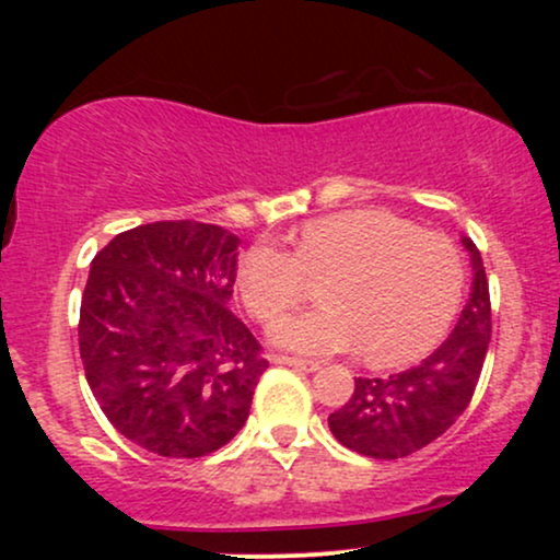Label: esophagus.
Here are the masks:
<instances>
[{"label": "esophagus", "instance_id": "obj_1", "mask_svg": "<svg viewBox=\"0 0 560 560\" xmlns=\"http://www.w3.org/2000/svg\"><path fill=\"white\" fill-rule=\"evenodd\" d=\"M271 361L276 365H292V369H300V371H318L320 369L318 361H302V358H289V355H271Z\"/></svg>", "mask_w": 560, "mask_h": 560}]
</instances>
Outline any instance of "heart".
Instances as JSON below:
<instances>
[{
  "label": "heart",
  "instance_id": "heart-1",
  "mask_svg": "<svg viewBox=\"0 0 560 560\" xmlns=\"http://www.w3.org/2000/svg\"><path fill=\"white\" fill-rule=\"evenodd\" d=\"M316 311L289 316L271 339L305 355L361 350L371 365H402L445 337L466 287L453 240L384 210H345L305 223L294 253L260 240L240 258L236 289L249 316L271 324L319 281Z\"/></svg>",
  "mask_w": 560,
  "mask_h": 560
}]
</instances>
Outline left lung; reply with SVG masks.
Wrapping results in <instances>:
<instances>
[{"mask_svg":"<svg viewBox=\"0 0 560 560\" xmlns=\"http://www.w3.org/2000/svg\"><path fill=\"white\" fill-rule=\"evenodd\" d=\"M474 284L450 337L413 369L387 378H355V392L329 416L331 434L345 447L378 460H395L427 447L460 419L477 389L492 334L490 284L481 255L468 236Z\"/></svg>","mask_w":560,"mask_h":560,"instance_id":"obj_1","label":"left lung"}]
</instances>
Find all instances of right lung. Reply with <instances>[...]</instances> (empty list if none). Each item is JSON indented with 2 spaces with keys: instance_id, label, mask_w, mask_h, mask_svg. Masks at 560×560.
<instances>
[{
  "instance_id": "add662e5",
  "label": "right lung",
  "mask_w": 560,
  "mask_h": 560,
  "mask_svg": "<svg viewBox=\"0 0 560 560\" xmlns=\"http://www.w3.org/2000/svg\"><path fill=\"white\" fill-rule=\"evenodd\" d=\"M240 236L197 221L128 229L92 260L79 345L107 421L163 458L234 440L268 361L231 313Z\"/></svg>"
}]
</instances>
